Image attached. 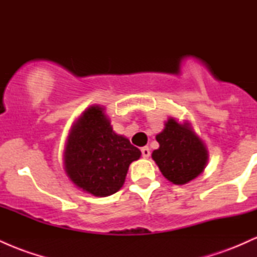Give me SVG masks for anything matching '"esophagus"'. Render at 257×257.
Here are the masks:
<instances>
[{"label": "esophagus", "instance_id": "1", "mask_svg": "<svg viewBox=\"0 0 257 257\" xmlns=\"http://www.w3.org/2000/svg\"><path fill=\"white\" fill-rule=\"evenodd\" d=\"M141 155H143L144 158H149L150 155H151V151H150L149 147H143V149H141Z\"/></svg>", "mask_w": 257, "mask_h": 257}]
</instances>
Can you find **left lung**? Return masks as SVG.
Segmentation results:
<instances>
[{
	"instance_id": "8db88e82",
	"label": "left lung",
	"mask_w": 257,
	"mask_h": 257,
	"mask_svg": "<svg viewBox=\"0 0 257 257\" xmlns=\"http://www.w3.org/2000/svg\"><path fill=\"white\" fill-rule=\"evenodd\" d=\"M156 140L159 149L152 152V158L170 182L185 185L203 173L208 162V151L188 123L180 124L169 118Z\"/></svg>"
}]
</instances>
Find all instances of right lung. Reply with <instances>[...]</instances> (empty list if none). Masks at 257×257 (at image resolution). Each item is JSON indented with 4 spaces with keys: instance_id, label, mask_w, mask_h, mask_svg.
Wrapping results in <instances>:
<instances>
[{
    "instance_id": "add662e5",
    "label": "right lung",
    "mask_w": 257,
    "mask_h": 257,
    "mask_svg": "<svg viewBox=\"0 0 257 257\" xmlns=\"http://www.w3.org/2000/svg\"><path fill=\"white\" fill-rule=\"evenodd\" d=\"M141 152L128 139L116 134L100 106H90L76 120L64 152L67 176L96 197L116 193L124 184L132 162Z\"/></svg>"
}]
</instances>
